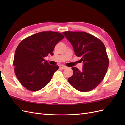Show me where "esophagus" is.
<instances>
[{
  "instance_id": "obj_1",
  "label": "esophagus",
  "mask_w": 125,
  "mask_h": 125,
  "mask_svg": "<svg viewBox=\"0 0 125 125\" xmlns=\"http://www.w3.org/2000/svg\"><path fill=\"white\" fill-rule=\"evenodd\" d=\"M60 67L61 69H66V68H67V67H66V66H65V65H61L60 66Z\"/></svg>"
}]
</instances>
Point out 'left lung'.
Masks as SVG:
<instances>
[{
	"label": "left lung",
	"mask_w": 125,
	"mask_h": 125,
	"mask_svg": "<svg viewBox=\"0 0 125 125\" xmlns=\"http://www.w3.org/2000/svg\"><path fill=\"white\" fill-rule=\"evenodd\" d=\"M63 34L84 63L82 70L71 68L73 73L68 78L69 83L79 91H91L100 84L107 72L109 60L105 45L96 37L83 31H65Z\"/></svg>",
	"instance_id": "obj_1"
}]
</instances>
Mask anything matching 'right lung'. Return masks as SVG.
<instances>
[{"label":"right lung","mask_w":125,"mask_h":125,"mask_svg":"<svg viewBox=\"0 0 125 125\" xmlns=\"http://www.w3.org/2000/svg\"><path fill=\"white\" fill-rule=\"evenodd\" d=\"M64 38L60 33L42 31L23 39L16 49L13 65L15 75L23 86L32 91L43 88L58 69L44 59L53 55L55 47Z\"/></svg>","instance_id":"right-lung-1"}]
</instances>
